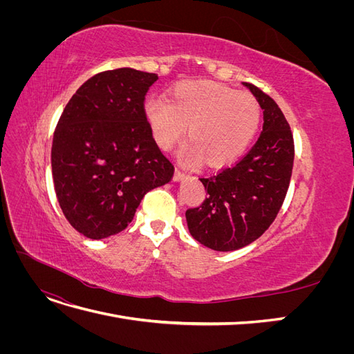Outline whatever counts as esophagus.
I'll return each mask as SVG.
<instances>
[{
	"instance_id": "34e87169",
	"label": "esophagus",
	"mask_w": 354,
	"mask_h": 354,
	"mask_svg": "<svg viewBox=\"0 0 354 354\" xmlns=\"http://www.w3.org/2000/svg\"><path fill=\"white\" fill-rule=\"evenodd\" d=\"M186 177V174L183 173V171H181L180 168H176V171H174V177H173V180L174 181H180V180H183Z\"/></svg>"
}]
</instances>
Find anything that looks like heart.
I'll use <instances>...</instances> for the list:
<instances>
[{"mask_svg": "<svg viewBox=\"0 0 354 354\" xmlns=\"http://www.w3.org/2000/svg\"><path fill=\"white\" fill-rule=\"evenodd\" d=\"M156 145L168 151L186 134L189 160L218 168L232 164L248 147L261 121L252 94L212 81H186L171 91L169 102L152 99L145 106Z\"/></svg>", "mask_w": 354, "mask_h": 354, "instance_id": "heart-1", "label": "heart"}]
</instances>
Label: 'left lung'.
Masks as SVG:
<instances>
[{"label":"left lung","instance_id":"1","mask_svg":"<svg viewBox=\"0 0 354 354\" xmlns=\"http://www.w3.org/2000/svg\"><path fill=\"white\" fill-rule=\"evenodd\" d=\"M243 84L261 106L263 131L236 164L199 178L208 196L186 211L192 236L214 251H234L259 239L281 211L292 174L294 137L285 115L269 94Z\"/></svg>","mask_w":354,"mask_h":354}]
</instances>
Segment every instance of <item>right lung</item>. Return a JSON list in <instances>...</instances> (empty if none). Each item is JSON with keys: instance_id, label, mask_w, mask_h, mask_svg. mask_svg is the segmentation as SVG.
<instances>
[{"instance_id": "1", "label": "right lung", "mask_w": 354, "mask_h": 354, "mask_svg": "<svg viewBox=\"0 0 354 354\" xmlns=\"http://www.w3.org/2000/svg\"><path fill=\"white\" fill-rule=\"evenodd\" d=\"M156 73L118 68L94 75L63 109L51 146L59 205L90 239L122 232L149 190L173 178L145 113Z\"/></svg>"}]
</instances>
